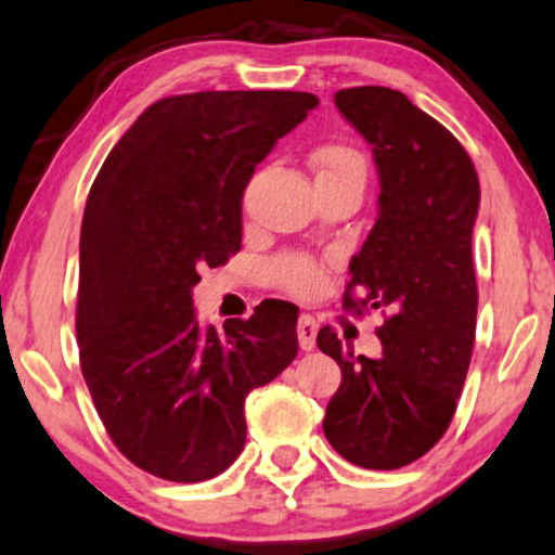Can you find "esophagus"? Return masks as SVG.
Masks as SVG:
<instances>
[{
    "label": "esophagus",
    "mask_w": 555,
    "mask_h": 555,
    "mask_svg": "<svg viewBox=\"0 0 555 555\" xmlns=\"http://www.w3.org/2000/svg\"><path fill=\"white\" fill-rule=\"evenodd\" d=\"M317 332H319V322L314 317L309 314L299 317V322H296V337H299V347L304 352H311V349H314Z\"/></svg>",
    "instance_id": "esophagus-1"
}]
</instances>
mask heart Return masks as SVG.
<instances>
[{
    "label": "heart",
    "instance_id": "heart-1",
    "mask_svg": "<svg viewBox=\"0 0 555 555\" xmlns=\"http://www.w3.org/2000/svg\"><path fill=\"white\" fill-rule=\"evenodd\" d=\"M311 166H314L317 183H339V181H354L364 185L366 178V163L364 155L352 145H322L311 153ZM281 286H286L294 294H314L324 284L322 267L317 261L307 259V256H284L271 269Z\"/></svg>",
    "mask_w": 555,
    "mask_h": 555
}]
</instances>
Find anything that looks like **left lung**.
Instances as JSON below:
<instances>
[{
	"mask_svg": "<svg viewBox=\"0 0 555 555\" xmlns=\"http://www.w3.org/2000/svg\"><path fill=\"white\" fill-rule=\"evenodd\" d=\"M334 105L372 145L379 176L377 221L349 261L345 307L387 319L377 359L354 354L330 326L319 332V349L341 370L324 435L349 463L395 470L440 440L463 392L478 314L470 244L480 183L452 132L400 90H339Z\"/></svg>",
	"mask_w": 555,
	"mask_h": 555,
	"instance_id": "obj_1",
	"label": "left lung"
}]
</instances>
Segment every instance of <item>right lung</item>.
<instances>
[{
	"label": "right lung",
	"mask_w": 555,
	"mask_h": 555,
	"mask_svg": "<svg viewBox=\"0 0 555 555\" xmlns=\"http://www.w3.org/2000/svg\"><path fill=\"white\" fill-rule=\"evenodd\" d=\"M319 105L311 92H191L153 103L115 143L80 231L77 345L107 435L170 482L216 478L246 442V395L299 352L296 309L201 326L203 267L241 248L254 170Z\"/></svg>",
	"instance_id": "add662e5"
}]
</instances>
